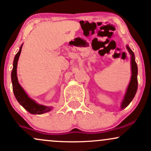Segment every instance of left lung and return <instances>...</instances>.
Listing matches in <instances>:
<instances>
[{
    "label": "left lung",
    "instance_id": "left-lung-1",
    "mask_svg": "<svg viewBox=\"0 0 151 151\" xmlns=\"http://www.w3.org/2000/svg\"><path fill=\"white\" fill-rule=\"evenodd\" d=\"M126 49L128 50L130 55H131V77L130 80L129 84L128 85L126 91L123 99L121 104V109L123 110L127 107L131 103L133 99L136 95L137 89H138V67H137L136 60H135V55L133 52L129 47V45H126Z\"/></svg>",
    "mask_w": 151,
    "mask_h": 151
}]
</instances>
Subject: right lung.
Masks as SVG:
<instances>
[{
  "instance_id": "add662e5",
  "label": "right lung",
  "mask_w": 151,
  "mask_h": 151,
  "mask_svg": "<svg viewBox=\"0 0 151 151\" xmlns=\"http://www.w3.org/2000/svg\"><path fill=\"white\" fill-rule=\"evenodd\" d=\"M23 45V44H22ZM22 45L20 46L18 52L15 55L13 60V67L11 72V81L13 84V90L14 95L20 105L27 110L29 113L32 114H42L50 111L52 109V106H46L37 104L35 100L29 97L28 95L25 92V90L20 85L17 77V65L19 57L21 52Z\"/></svg>"
}]
</instances>
